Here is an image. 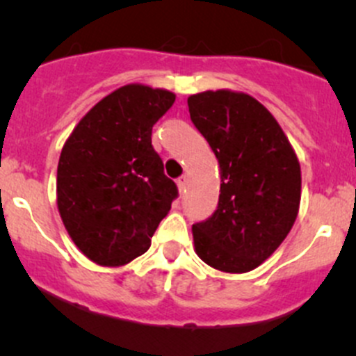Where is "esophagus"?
<instances>
[{"label":"esophagus","mask_w":356,"mask_h":356,"mask_svg":"<svg viewBox=\"0 0 356 356\" xmlns=\"http://www.w3.org/2000/svg\"><path fill=\"white\" fill-rule=\"evenodd\" d=\"M177 186H179V189H181V193L184 191L186 186H188V177H186V175H182V177H179V179H177Z\"/></svg>","instance_id":"obj_1"}]
</instances>
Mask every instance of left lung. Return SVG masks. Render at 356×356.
<instances>
[{
  "label": "left lung",
  "instance_id": "1",
  "mask_svg": "<svg viewBox=\"0 0 356 356\" xmlns=\"http://www.w3.org/2000/svg\"><path fill=\"white\" fill-rule=\"evenodd\" d=\"M189 115L220 165L217 210L193 225L204 264L241 274L264 264L289 234L301 198V170L272 113L245 92L204 91Z\"/></svg>",
  "mask_w": 356,
  "mask_h": 356
}]
</instances>
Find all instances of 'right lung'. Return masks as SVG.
Segmentation results:
<instances>
[{
    "instance_id": "obj_1",
    "label": "right lung",
    "mask_w": 356,
    "mask_h": 356,
    "mask_svg": "<svg viewBox=\"0 0 356 356\" xmlns=\"http://www.w3.org/2000/svg\"><path fill=\"white\" fill-rule=\"evenodd\" d=\"M175 95L141 84L118 88L82 117L63 145L56 172L60 217L75 246L105 267L148 251L179 196L152 145Z\"/></svg>"
}]
</instances>
